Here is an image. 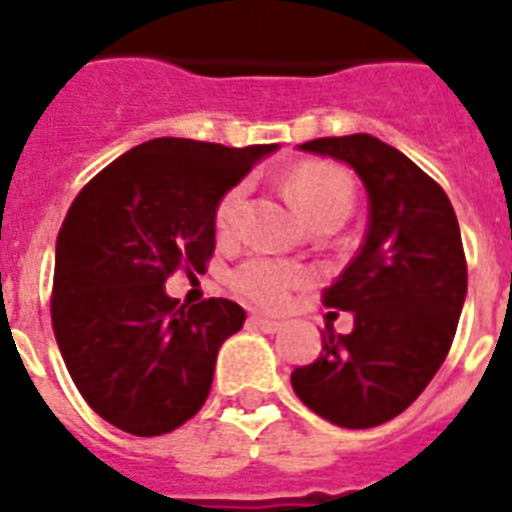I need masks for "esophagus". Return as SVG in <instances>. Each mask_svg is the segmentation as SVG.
Segmentation results:
<instances>
[{"mask_svg": "<svg viewBox=\"0 0 512 512\" xmlns=\"http://www.w3.org/2000/svg\"><path fill=\"white\" fill-rule=\"evenodd\" d=\"M249 324H252V327H257V329H263V332H268V335H273V332H279V329L284 327L281 321L265 319V316H257V313H252V316H249Z\"/></svg>", "mask_w": 512, "mask_h": 512, "instance_id": "34e87169", "label": "esophagus"}]
</instances>
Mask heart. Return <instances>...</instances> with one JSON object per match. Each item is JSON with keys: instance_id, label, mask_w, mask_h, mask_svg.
Returning a JSON list of instances; mask_svg holds the SVG:
<instances>
[{"instance_id": "heart-1", "label": "heart", "mask_w": 512, "mask_h": 512, "mask_svg": "<svg viewBox=\"0 0 512 512\" xmlns=\"http://www.w3.org/2000/svg\"><path fill=\"white\" fill-rule=\"evenodd\" d=\"M292 199L311 225L332 220L342 223L353 207V180L332 162H303L287 175ZM247 201V183L231 185L215 204V231L220 239H233L239 233L241 209ZM311 273L300 265L284 263L276 257L255 255L231 271V287L249 303L279 311L289 303L292 289L308 281Z\"/></svg>"}]
</instances>
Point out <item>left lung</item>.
<instances>
[{
  "label": "left lung",
  "instance_id": "left-lung-1",
  "mask_svg": "<svg viewBox=\"0 0 512 512\" xmlns=\"http://www.w3.org/2000/svg\"><path fill=\"white\" fill-rule=\"evenodd\" d=\"M303 151L350 164L369 196L364 244L324 305L353 313V332L324 329V353L297 366L292 388L332 425L393 420L428 388L452 348L468 263L452 201L430 175L372 135L319 138Z\"/></svg>",
  "mask_w": 512,
  "mask_h": 512
}]
</instances>
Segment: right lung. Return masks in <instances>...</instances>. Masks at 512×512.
I'll return each instance as SVG.
<instances>
[{
	"label": "right lung",
	"instance_id": "add662e5",
	"mask_svg": "<svg viewBox=\"0 0 512 512\" xmlns=\"http://www.w3.org/2000/svg\"><path fill=\"white\" fill-rule=\"evenodd\" d=\"M276 146L156 138L84 185L55 244L52 329L82 398L132 436H162L199 412L217 350L247 313L225 297L180 305L175 271H204L215 204Z\"/></svg>",
	"mask_w": 512,
	"mask_h": 512
}]
</instances>
